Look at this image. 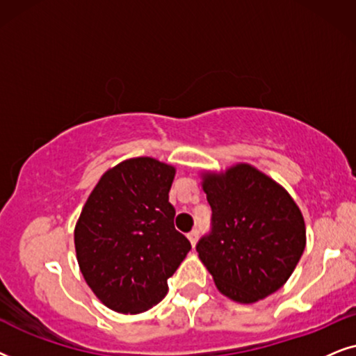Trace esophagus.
I'll use <instances>...</instances> for the list:
<instances>
[{
    "mask_svg": "<svg viewBox=\"0 0 356 356\" xmlns=\"http://www.w3.org/2000/svg\"><path fill=\"white\" fill-rule=\"evenodd\" d=\"M187 238L192 243V245H195L197 244V239H198V229H192L191 233L187 234Z\"/></svg>",
    "mask_w": 356,
    "mask_h": 356,
    "instance_id": "obj_1",
    "label": "esophagus"
}]
</instances>
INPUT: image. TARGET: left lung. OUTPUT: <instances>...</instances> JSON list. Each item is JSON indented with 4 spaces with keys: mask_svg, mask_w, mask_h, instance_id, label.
<instances>
[{
    "mask_svg": "<svg viewBox=\"0 0 356 356\" xmlns=\"http://www.w3.org/2000/svg\"><path fill=\"white\" fill-rule=\"evenodd\" d=\"M211 229L197 244L218 290L239 302L285 285L306 245L300 208L285 188L249 164L203 175Z\"/></svg>",
    "mask_w": 356,
    "mask_h": 356,
    "instance_id": "8db88e82",
    "label": "left lung"
}]
</instances>
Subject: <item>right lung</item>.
Instances as JSON below:
<instances>
[{
    "instance_id": "obj_1",
    "label": "right lung",
    "mask_w": 356,
    "mask_h": 356,
    "mask_svg": "<svg viewBox=\"0 0 356 356\" xmlns=\"http://www.w3.org/2000/svg\"><path fill=\"white\" fill-rule=\"evenodd\" d=\"M175 169L134 158L102 175L74 227L84 280L99 300L123 314H138L168 293L191 241L174 227L169 203Z\"/></svg>"
}]
</instances>
